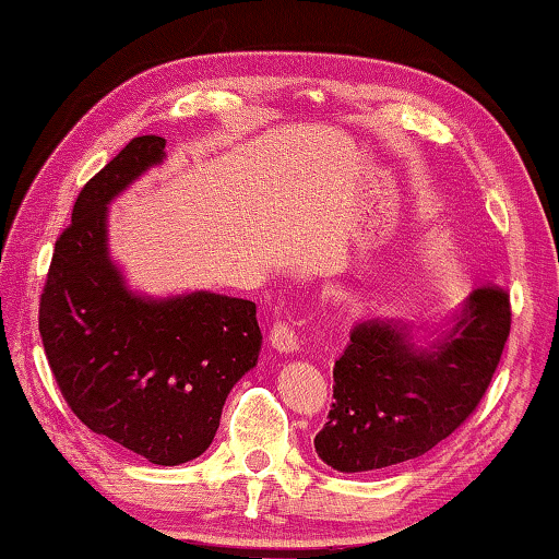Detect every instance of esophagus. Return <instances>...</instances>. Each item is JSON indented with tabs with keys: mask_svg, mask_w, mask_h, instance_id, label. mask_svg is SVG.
<instances>
[{
	"mask_svg": "<svg viewBox=\"0 0 559 559\" xmlns=\"http://www.w3.org/2000/svg\"><path fill=\"white\" fill-rule=\"evenodd\" d=\"M271 345L278 353H294L298 348V333L294 328V321H276L271 328Z\"/></svg>",
	"mask_w": 559,
	"mask_h": 559,
	"instance_id": "1",
	"label": "esophagus"
}]
</instances>
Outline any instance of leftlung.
<instances>
[{
	"instance_id": "8db88e82",
	"label": "left lung",
	"mask_w": 559,
	"mask_h": 559,
	"mask_svg": "<svg viewBox=\"0 0 559 559\" xmlns=\"http://www.w3.org/2000/svg\"><path fill=\"white\" fill-rule=\"evenodd\" d=\"M455 318L428 348L401 321L353 328L333 368L335 403L313 440L325 465L368 473L405 463L471 418L508 343L510 294L492 283L475 288Z\"/></svg>"
}]
</instances>
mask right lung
I'll list each match as a JSON object with an SVG mask.
<instances>
[{"mask_svg": "<svg viewBox=\"0 0 559 559\" xmlns=\"http://www.w3.org/2000/svg\"><path fill=\"white\" fill-rule=\"evenodd\" d=\"M164 148L162 136L131 139L86 181L51 255L39 333L88 430L154 465H181L214 440L228 393L259 360L261 328L253 300L131 294L109 259L106 206L162 164Z\"/></svg>", "mask_w": 559, "mask_h": 559, "instance_id": "add662e5", "label": "right lung"}]
</instances>
